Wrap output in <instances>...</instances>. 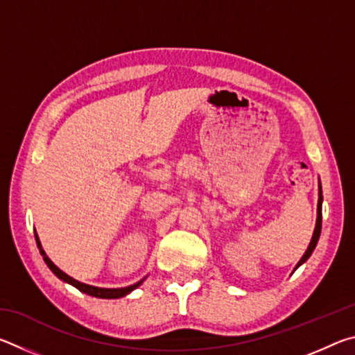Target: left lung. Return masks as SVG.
I'll return each instance as SVG.
<instances>
[{
    "instance_id": "left-lung-1",
    "label": "left lung",
    "mask_w": 355,
    "mask_h": 355,
    "mask_svg": "<svg viewBox=\"0 0 355 355\" xmlns=\"http://www.w3.org/2000/svg\"><path fill=\"white\" fill-rule=\"evenodd\" d=\"M321 207H322V196H321V184H320V199H318V219H316V227H315L313 236H311V241H310V244H309V249L305 250L304 257L299 260L296 269H297L304 261H307V258L311 255V252H313L315 248H316L318 239H320V235H321V224H322V208H321Z\"/></svg>"
}]
</instances>
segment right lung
<instances>
[{
  "instance_id": "add662e5",
  "label": "right lung",
  "mask_w": 355,
  "mask_h": 355,
  "mask_svg": "<svg viewBox=\"0 0 355 355\" xmlns=\"http://www.w3.org/2000/svg\"><path fill=\"white\" fill-rule=\"evenodd\" d=\"M35 241H37V248L40 249V254H42V257H44L46 266L50 268L51 271L55 272L59 279L64 280V282H67V284H70V285H73V286L78 288V290H80V291L89 294V296L101 297V299H117V297H123V296H127L128 293L133 291L135 288L139 286V285L142 284V282H144V279H142L141 282H137V284L130 285V286H127V288H97V286H91V285L81 284V282L71 279L70 275L62 272L61 269H59V268L56 266V264L53 263V261L50 260V258H48V257L45 255V252L42 250V248H40V241H39V238H37V233H35Z\"/></svg>"
}]
</instances>
